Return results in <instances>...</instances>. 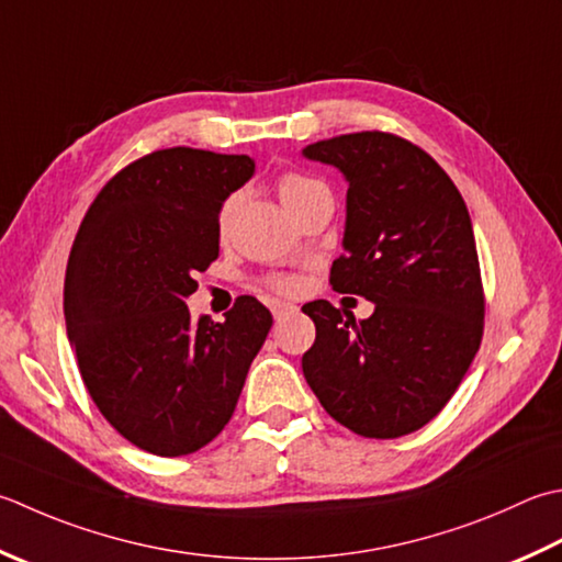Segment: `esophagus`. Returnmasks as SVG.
Here are the masks:
<instances>
[{
	"label": "esophagus",
	"mask_w": 562,
	"mask_h": 562,
	"mask_svg": "<svg viewBox=\"0 0 562 562\" xmlns=\"http://www.w3.org/2000/svg\"><path fill=\"white\" fill-rule=\"evenodd\" d=\"M290 312H294V304H290V302H274L272 304V316L274 318H282L284 314H290Z\"/></svg>",
	"instance_id": "1"
}]
</instances>
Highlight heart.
<instances>
[{
  "instance_id": "1",
  "label": "heart",
  "mask_w": 562,
  "mask_h": 562,
  "mask_svg": "<svg viewBox=\"0 0 562 562\" xmlns=\"http://www.w3.org/2000/svg\"><path fill=\"white\" fill-rule=\"evenodd\" d=\"M322 187H324L322 182L306 178V175L288 172V175H282V178L278 180V194H280L282 204L288 206V209H292L296 202H302L306 194H312L314 190H322ZM231 212H234V200H228L226 206L222 209V218H218V224H222V231H224L226 224H228ZM272 288L288 292V290L294 288V280H292V278H274V280H272Z\"/></svg>"
}]
</instances>
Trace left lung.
<instances>
[{
	"instance_id": "left-lung-1",
	"label": "left lung",
	"mask_w": 562,
	"mask_h": 562,
	"mask_svg": "<svg viewBox=\"0 0 562 562\" xmlns=\"http://www.w3.org/2000/svg\"><path fill=\"white\" fill-rule=\"evenodd\" d=\"M302 156L334 165L348 182L334 290L375 304L362 322L326 300L302 306L316 326L304 378L350 431L406 436L453 397L482 340L485 300L468 206L441 165L400 136H334Z\"/></svg>"
}]
</instances>
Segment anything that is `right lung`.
Wrapping results in <instances>:
<instances>
[{
    "label": "right lung",
    "mask_w": 562,
    "mask_h": 562,
    "mask_svg": "<svg viewBox=\"0 0 562 562\" xmlns=\"http://www.w3.org/2000/svg\"><path fill=\"white\" fill-rule=\"evenodd\" d=\"M256 160L168 148L114 175L85 214L65 272V326L104 419L153 456H187L222 434L272 326L256 296L222 324L184 300L218 258V214Z\"/></svg>",
    "instance_id": "right-lung-1"
}]
</instances>
